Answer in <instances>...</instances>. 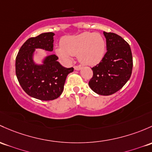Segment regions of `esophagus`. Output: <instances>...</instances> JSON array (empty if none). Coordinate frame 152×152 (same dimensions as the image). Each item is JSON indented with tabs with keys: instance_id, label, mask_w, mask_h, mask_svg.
<instances>
[{
	"instance_id": "obj_1",
	"label": "esophagus",
	"mask_w": 152,
	"mask_h": 152,
	"mask_svg": "<svg viewBox=\"0 0 152 152\" xmlns=\"http://www.w3.org/2000/svg\"><path fill=\"white\" fill-rule=\"evenodd\" d=\"M81 68H82V67L80 66V65H75L74 66V69L76 70V71H79Z\"/></svg>"
}]
</instances>
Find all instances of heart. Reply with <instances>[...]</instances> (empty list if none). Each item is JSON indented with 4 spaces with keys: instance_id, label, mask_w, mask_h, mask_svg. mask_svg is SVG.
<instances>
[{
    "instance_id": "1",
    "label": "heart",
    "mask_w": 152,
    "mask_h": 152,
    "mask_svg": "<svg viewBox=\"0 0 152 152\" xmlns=\"http://www.w3.org/2000/svg\"><path fill=\"white\" fill-rule=\"evenodd\" d=\"M61 47L56 49L57 55L66 62L72 55H77L81 64L94 65L103 59L105 52V41L98 33L84 32L77 36H68L62 39Z\"/></svg>"
}]
</instances>
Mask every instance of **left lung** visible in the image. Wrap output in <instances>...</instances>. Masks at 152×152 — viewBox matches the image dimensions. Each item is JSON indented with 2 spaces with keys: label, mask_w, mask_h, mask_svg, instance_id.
I'll return each mask as SVG.
<instances>
[{
  "label": "left lung",
  "mask_w": 152,
  "mask_h": 152,
  "mask_svg": "<svg viewBox=\"0 0 152 152\" xmlns=\"http://www.w3.org/2000/svg\"><path fill=\"white\" fill-rule=\"evenodd\" d=\"M107 52L97 65L92 67L93 76L89 86L95 93L111 95L130 79L132 71V56L128 43L114 33L103 32Z\"/></svg>",
  "instance_id": "left-lung-1"
}]
</instances>
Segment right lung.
<instances>
[{
	"label": "right lung",
	"mask_w": 152,
	"mask_h": 152,
	"mask_svg": "<svg viewBox=\"0 0 152 152\" xmlns=\"http://www.w3.org/2000/svg\"><path fill=\"white\" fill-rule=\"evenodd\" d=\"M54 33H41L27 40L19 50L16 57V75L23 90L34 98L52 100L60 96L65 79L73 68H67L57 62L55 55L48 56L44 65H35L33 61L35 49L53 50Z\"/></svg>",
	"instance_id": "add662e5"
}]
</instances>
